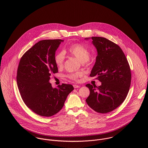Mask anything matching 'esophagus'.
Returning a JSON list of instances; mask_svg holds the SVG:
<instances>
[{"mask_svg":"<svg viewBox=\"0 0 148 148\" xmlns=\"http://www.w3.org/2000/svg\"><path fill=\"white\" fill-rule=\"evenodd\" d=\"M73 86L74 88H79V87H80V86H79V85H78L73 84Z\"/></svg>","mask_w":148,"mask_h":148,"instance_id":"obj_1","label":"esophagus"}]
</instances>
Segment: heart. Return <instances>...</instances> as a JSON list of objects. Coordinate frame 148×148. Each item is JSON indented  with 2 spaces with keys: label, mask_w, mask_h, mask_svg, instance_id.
Wrapping results in <instances>:
<instances>
[{
  "label": "heart",
  "mask_w": 148,
  "mask_h": 148,
  "mask_svg": "<svg viewBox=\"0 0 148 148\" xmlns=\"http://www.w3.org/2000/svg\"><path fill=\"white\" fill-rule=\"evenodd\" d=\"M65 52L68 54L76 58L82 63L88 65L89 64L90 52L89 49L82 44L73 43L69 45L65 49ZM65 55L63 52L56 53L54 57V61L56 66L59 68L62 67L63 65ZM82 76L80 72L71 73L66 75V77L72 80L76 81Z\"/></svg>",
  "instance_id": "heart-1"
}]
</instances>
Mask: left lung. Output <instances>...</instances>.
I'll list each match as a JSON object with an SVG mask.
<instances>
[{
    "label": "left lung",
    "mask_w": 148,
    "mask_h": 148,
    "mask_svg": "<svg viewBox=\"0 0 148 148\" xmlns=\"http://www.w3.org/2000/svg\"><path fill=\"white\" fill-rule=\"evenodd\" d=\"M92 39L97 56L90 76H96L101 85H86L90 95L85 101L95 111L106 113L125 100L131 83V71L124 53L117 44L103 37Z\"/></svg>",
    "instance_id": "8db88e82"
}]
</instances>
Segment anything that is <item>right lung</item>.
<instances>
[{
	"label": "right lung",
	"mask_w": 148,
	"mask_h": 148,
	"mask_svg": "<svg viewBox=\"0 0 148 148\" xmlns=\"http://www.w3.org/2000/svg\"><path fill=\"white\" fill-rule=\"evenodd\" d=\"M63 40H43L22 56L16 80L21 98L27 106L38 115L50 117L63 107L68 95L74 89L62 84L53 88L50 76L58 72L54 61L55 52Z\"/></svg>",
	"instance_id": "right-lung-1"
}]
</instances>
